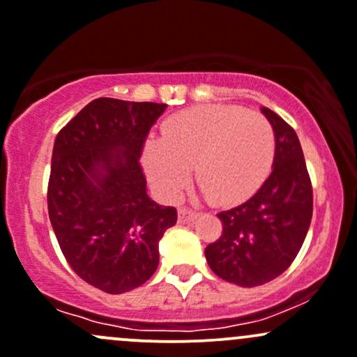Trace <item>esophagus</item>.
Masks as SVG:
<instances>
[{"label": "esophagus", "instance_id": "1", "mask_svg": "<svg viewBox=\"0 0 357 357\" xmlns=\"http://www.w3.org/2000/svg\"><path fill=\"white\" fill-rule=\"evenodd\" d=\"M197 217H198V212H195V210H191V208H179V212H178V220L181 224L191 222V220H195Z\"/></svg>", "mask_w": 357, "mask_h": 357}]
</instances>
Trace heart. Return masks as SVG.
<instances>
[{
    "instance_id": "1",
    "label": "heart",
    "mask_w": 357,
    "mask_h": 357,
    "mask_svg": "<svg viewBox=\"0 0 357 357\" xmlns=\"http://www.w3.org/2000/svg\"><path fill=\"white\" fill-rule=\"evenodd\" d=\"M275 152L270 121L245 107L197 106L171 116L162 138H150L142 153L145 174L166 202L178 200L190 171L210 204L246 200L267 178Z\"/></svg>"
}]
</instances>
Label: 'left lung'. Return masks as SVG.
Masks as SVG:
<instances>
[{
	"label": "left lung",
	"instance_id": "8db88e82",
	"mask_svg": "<svg viewBox=\"0 0 357 357\" xmlns=\"http://www.w3.org/2000/svg\"><path fill=\"white\" fill-rule=\"evenodd\" d=\"M261 112L275 135L272 172L250 200L217 213L222 234L205 248L212 272L241 287L261 286L286 272L313 215V190L298 135L268 107Z\"/></svg>",
	"mask_w": 357,
	"mask_h": 357
}]
</instances>
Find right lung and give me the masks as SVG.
<instances>
[{
    "mask_svg": "<svg viewBox=\"0 0 357 357\" xmlns=\"http://www.w3.org/2000/svg\"><path fill=\"white\" fill-rule=\"evenodd\" d=\"M167 104L92 100L58 133L47 208L52 231L78 277L107 294L145 284L159 241L178 220L147 195L140 153Z\"/></svg>",
    "mask_w": 357,
    "mask_h": 357,
    "instance_id": "1",
    "label": "right lung"
}]
</instances>
